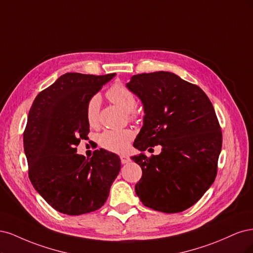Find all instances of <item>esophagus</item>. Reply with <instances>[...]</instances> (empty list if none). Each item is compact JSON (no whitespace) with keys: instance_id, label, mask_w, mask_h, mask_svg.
I'll list each match as a JSON object with an SVG mask.
<instances>
[{"instance_id":"obj_1","label":"esophagus","mask_w":253,"mask_h":253,"mask_svg":"<svg viewBox=\"0 0 253 253\" xmlns=\"http://www.w3.org/2000/svg\"><path fill=\"white\" fill-rule=\"evenodd\" d=\"M120 159H121V163H122V164H127V163L130 162V158L127 157V156H125V154H123V156H121Z\"/></svg>"}]
</instances>
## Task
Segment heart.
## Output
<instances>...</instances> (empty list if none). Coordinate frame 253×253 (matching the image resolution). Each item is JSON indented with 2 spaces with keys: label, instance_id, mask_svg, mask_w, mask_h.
Returning <instances> with one entry per match:
<instances>
[{
  "label": "heart",
  "instance_id": "1",
  "mask_svg": "<svg viewBox=\"0 0 253 253\" xmlns=\"http://www.w3.org/2000/svg\"><path fill=\"white\" fill-rule=\"evenodd\" d=\"M108 99L120 106L122 109L128 112L130 120L136 119V113L134 108L136 107V97L135 94L130 90L128 87L121 83L113 84L107 91ZM100 107H101V97L99 94H93L86 104V120L90 127H96L99 125L100 118ZM133 138V132L129 129L123 130H107L104 131L99 136V144L102 148L110 152L123 153L125 152L130 143Z\"/></svg>",
  "mask_w": 253,
  "mask_h": 253
}]
</instances>
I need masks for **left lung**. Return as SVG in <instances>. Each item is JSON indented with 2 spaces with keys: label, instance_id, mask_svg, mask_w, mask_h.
I'll use <instances>...</instances> for the list:
<instances>
[{
  "label": "left lung",
  "instance_id": "obj_1",
  "mask_svg": "<svg viewBox=\"0 0 253 253\" xmlns=\"http://www.w3.org/2000/svg\"><path fill=\"white\" fill-rule=\"evenodd\" d=\"M127 87L144 104V126L133 146L161 145L159 156L132 157L142 168L135 193L146 207L177 213L194 205L212 185L222 149V130L202 89L172 72L141 73Z\"/></svg>",
  "mask_w": 253,
  "mask_h": 253
}]
</instances>
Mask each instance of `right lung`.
<instances>
[{"instance_id": "obj_1", "label": "right lung", "mask_w": 253, "mask_h": 253, "mask_svg": "<svg viewBox=\"0 0 253 253\" xmlns=\"http://www.w3.org/2000/svg\"><path fill=\"white\" fill-rule=\"evenodd\" d=\"M115 76L65 73L31 105L23 133L28 176L42 198L61 213L80 215L101 208L120 172L117 154L94 150L87 160L76 148L88 138L89 97Z\"/></svg>"}]
</instances>
